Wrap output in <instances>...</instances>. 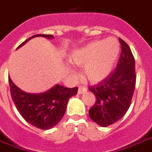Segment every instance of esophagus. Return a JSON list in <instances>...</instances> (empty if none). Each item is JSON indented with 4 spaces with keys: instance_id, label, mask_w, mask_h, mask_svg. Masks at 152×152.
Wrapping results in <instances>:
<instances>
[{
    "instance_id": "1",
    "label": "esophagus",
    "mask_w": 152,
    "mask_h": 152,
    "mask_svg": "<svg viewBox=\"0 0 152 152\" xmlns=\"http://www.w3.org/2000/svg\"><path fill=\"white\" fill-rule=\"evenodd\" d=\"M87 91V88H86V86H79V88H78V93L79 94H81V93H84V92H86Z\"/></svg>"
}]
</instances>
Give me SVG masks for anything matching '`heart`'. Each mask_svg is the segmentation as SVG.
Returning <instances> with one entry per match:
<instances>
[{
    "instance_id": "obj_1",
    "label": "heart",
    "mask_w": 152,
    "mask_h": 152,
    "mask_svg": "<svg viewBox=\"0 0 152 152\" xmlns=\"http://www.w3.org/2000/svg\"><path fill=\"white\" fill-rule=\"evenodd\" d=\"M120 52L117 39L93 41L81 49L75 50L71 60L76 66L83 67L82 76L90 82L97 83L105 79L113 71Z\"/></svg>"
}]
</instances>
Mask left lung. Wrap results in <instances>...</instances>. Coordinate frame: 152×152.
Returning a JSON list of instances; mask_svg holds the SVG:
<instances>
[{
  "label": "left lung",
  "mask_w": 152,
  "mask_h": 152,
  "mask_svg": "<svg viewBox=\"0 0 152 152\" xmlns=\"http://www.w3.org/2000/svg\"><path fill=\"white\" fill-rule=\"evenodd\" d=\"M121 54L116 68L102 81L89 90L96 102L89 109V116L102 127L116 123L128 111L136 82L135 62L131 50L119 39Z\"/></svg>",
  "instance_id": "left-lung-1"
}]
</instances>
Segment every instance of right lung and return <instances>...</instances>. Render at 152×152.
<instances>
[{"label": "right lung", "mask_w": 152, "mask_h": 152, "mask_svg": "<svg viewBox=\"0 0 152 152\" xmlns=\"http://www.w3.org/2000/svg\"><path fill=\"white\" fill-rule=\"evenodd\" d=\"M34 37L52 39L53 35L36 34L25 40L18 48ZM8 81L12 101L22 117L28 123L41 129H50L60 122L66 113L70 97L76 95L78 91V87L68 88L55 85L47 92L32 94L22 91L10 77Z\"/></svg>", "instance_id": "obj_1"}]
</instances>
